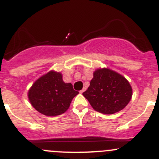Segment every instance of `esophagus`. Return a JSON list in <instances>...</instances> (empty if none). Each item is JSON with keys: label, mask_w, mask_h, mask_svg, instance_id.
I'll return each instance as SVG.
<instances>
[{"label": "esophagus", "mask_w": 159, "mask_h": 159, "mask_svg": "<svg viewBox=\"0 0 159 159\" xmlns=\"http://www.w3.org/2000/svg\"><path fill=\"white\" fill-rule=\"evenodd\" d=\"M85 90H86V88H83V89H82V90H81V91H80V93H81V94H82L83 92H84V91H85Z\"/></svg>", "instance_id": "34e87169"}]
</instances>
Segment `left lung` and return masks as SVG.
I'll use <instances>...</instances> for the list:
<instances>
[{"label": "left lung", "mask_w": 159, "mask_h": 159, "mask_svg": "<svg viewBox=\"0 0 159 159\" xmlns=\"http://www.w3.org/2000/svg\"><path fill=\"white\" fill-rule=\"evenodd\" d=\"M95 111L113 114L122 110L133 95L129 81L109 68H98L93 72L90 85L82 94Z\"/></svg>", "instance_id": "8db88e82"}]
</instances>
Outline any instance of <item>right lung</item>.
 <instances>
[{
	"mask_svg": "<svg viewBox=\"0 0 159 159\" xmlns=\"http://www.w3.org/2000/svg\"><path fill=\"white\" fill-rule=\"evenodd\" d=\"M79 93L71 83L63 81L61 72L52 70L39 78L28 92L31 105L39 112L56 116L65 112L75 96Z\"/></svg>",
	"mask_w": 159,
	"mask_h": 159,
	"instance_id": "1",
	"label": "right lung"
}]
</instances>
